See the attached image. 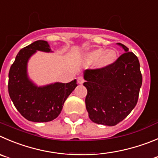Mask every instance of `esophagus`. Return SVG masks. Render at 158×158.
I'll return each mask as SVG.
<instances>
[{"label":"esophagus","instance_id":"esophagus-1","mask_svg":"<svg viewBox=\"0 0 158 158\" xmlns=\"http://www.w3.org/2000/svg\"><path fill=\"white\" fill-rule=\"evenodd\" d=\"M85 82V80H84V78L82 77H77V83L79 85H82V84Z\"/></svg>","mask_w":158,"mask_h":158}]
</instances>
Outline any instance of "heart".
Here are the masks:
<instances>
[{"label":"heart","mask_w":158,"mask_h":158,"mask_svg":"<svg viewBox=\"0 0 158 158\" xmlns=\"http://www.w3.org/2000/svg\"><path fill=\"white\" fill-rule=\"evenodd\" d=\"M118 59V52L115 49L104 50L102 48L93 49L85 56V60L88 64L95 63L98 69H106L110 67L116 62Z\"/></svg>","instance_id":"obj_1"}]
</instances>
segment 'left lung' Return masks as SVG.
<instances>
[{
    "label": "left lung",
    "instance_id": "1",
    "mask_svg": "<svg viewBox=\"0 0 158 158\" xmlns=\"http://www.w3.org/2000/svg\"><path fill=\"white\" fill-rule=\"evenodd\" d=\"M125 53L106 69L83 72L88 90L85 105L90 119L112 127L123 121L137 103L142 75L137 56L122 43Z\"/></svg>",
    "mask_w": 158,
    "mask_h": 158
}]
</instances>
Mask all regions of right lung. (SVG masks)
Returning <instances> with one entry per match:
<instances>
[{
    "label": "right lung",
    "mask_w": 158,
    "mask_h": 158,
    "mask_svg": "<svg viewBox=\"0 0 158 158\" xmlns=\"http://www.w3.org/2000/svg\"><path fill=\"white\" fill-rule=\"evenodd\" d=\"M37 51L53 52L48 42L38 40L16 56L8 74V93L17 110L28 121L46 123L60 114L66 99L75 89L77 80L38 86L28 76V63Z\"/></svg>",
    "instance_id": "right-lung-1"
}]
</instances>
